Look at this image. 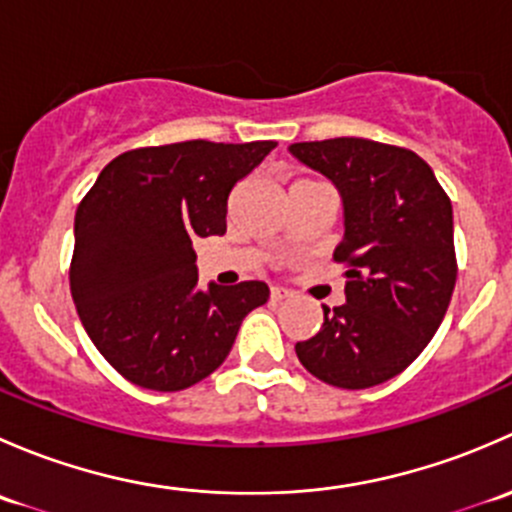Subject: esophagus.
<instances>
[{
	"label": "esophagus",
	"mask_w": 512,
	"mask_h": 512,
	"mask_svg": "<svg viewBox=\"0 0 512 512\" xmlns=\"http://www.w3.org/2000/svg\"><path fill=\"white\" fill-rule=\"evenodd\" d=\"M289 297H292V289H287V287H272L270 289L272 302H282V299H289Z\"/></svg>",
	"instance_id": "34e87169"
}]
</instances>
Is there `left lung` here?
<instances>
[{
    "label": "left lung",
    "instance_id": "left-lung-1",
    "mask_svg": "<svg viewBox=\"0 0 512 512\" xmlns=\"http://www.w3.org/2000/svg\"><path fill=\"white\" fill-rule=\"evenodd\" d=\"M289 153L334 183L344 237L347 304L324 309L312 339L294 344L309 374L339 389H369L406 369L446 317L456 287L453 208L414 151L366 141L292 143Z\"/></svg>",
    "mask_w": 512,
    "mask_h": 512
}]
</instances>
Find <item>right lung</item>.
Listing matches in <instances>:
<instances>
[{
	"instance_id": "obj_1",
	"label": "right lung",
	"mask_w": 512,
	"mask_h": 512,
	"mask_svg": "<svg viewBox=\"0 0 512 512\" xmlns=\"http://www.w3.org/2000/svg\"><path fill=\"white\" fill-rule=\"evenodd\" d=\"M275 141H185L113 158L74 220L71 297L91 342L131 384L180 391L213 374L265 282L198 287V237L227 230V198Z\"/></svg>"
}]
</instances>
